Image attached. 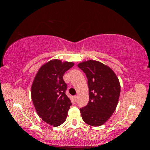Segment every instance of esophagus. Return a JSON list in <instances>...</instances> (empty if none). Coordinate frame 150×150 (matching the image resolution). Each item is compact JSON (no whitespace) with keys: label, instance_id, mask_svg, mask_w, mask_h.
<instances>
[{"label":"esophagus","instance_id":"obj_1","mask_svg":"<svg viewBox=\"0 0 150 150\" xmlns=\"http://www.w3.org/2000/svg\"><path fill=\"white\" fill-rule=\"evenodd\" d=\"M74 100H75L76 102L78 101V96H74Z\"/></svg>","mask_w":150,"mask_h":150}]
</instances>
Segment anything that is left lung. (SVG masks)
Returning a JSON list of instances; mask_svg holds the SVG:
<instances>
[{"label":"left lung","mask_w":150,"mask_h":150,"mask_svg":"<svg viewBox=\"0 0 150 150\" xmlns=\"http://www.w3.org/2000/svg\"><path fill=\"white\" fill-rule=\"evenodd\" d=\"M86 74L89 88V102L80 109L83 121L90 126H99L115 111L121 91L119 79L110 67L93 60L78 65Z\"/></svg>","instance_id":"left-lung-1"}]
</instances>
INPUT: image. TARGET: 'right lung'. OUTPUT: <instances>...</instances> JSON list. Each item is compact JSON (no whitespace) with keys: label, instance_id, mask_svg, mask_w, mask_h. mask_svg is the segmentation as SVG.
<instances>
[{"label":"right lung","instance_id":"right-lung-1","mask_svg":"<svg viewBox=\"0 0 150 150\" xmlns=\"http://www.w3.org/2000/svg\"><path fill=\"white\" fill-rule=\"evenodd\" d=\"M74 66L71 62L53 59L42 65L31 87V98L39 116L46 123L58 126L66 121L72 105L66 94L65 72Z\"/></svg>","mask_w":150,"mask_h":150}]
</instances>
